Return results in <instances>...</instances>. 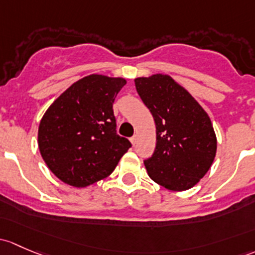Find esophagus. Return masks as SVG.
<instances>
[{
  "mask_svg": "<svg viewBox=\"0 0 255 255\" xmlns=\"http://www.w3.org/2000/svg\"><path fill=\"white\" fill-rule=\"evenodd\" d=\"M136 141H138V136H136V135L132 136V138H130V143H132V145H133V146H135Z\"/></svg>",
  "mask_w": 255,
  "mask_h": 255,
  "instance_id": "1",
  "label": "esophagus"
}]
</instances>
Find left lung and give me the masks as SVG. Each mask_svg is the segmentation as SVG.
I'll return each mask as SVG.
<instances>
[{
    "label": "left lung",
    "instance_id": "1",
    "mask_svg": "<svg viewBox=\"0 0 255 255\" xmlns=\"http://www.w3.org/2000/svg\"><path fill=\"white\" fill-rule=\"evenodd\" d=\"M134 83L156 126V148L144 161L149 177L170 191L192 188L215 159L218 140L210 117L167 74L139 77Z\"/></svg>",
    "mask_w": 255,
    "mask_h": 255
}]
</instances>
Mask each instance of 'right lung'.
I'll list each match as a JSON object with an SVG mask.
<instances>
[{
    "instance_id": "1",
    "label": "right lung",
    "mask_w": 255,
    "mask_h": 255,
    "mask_svg": "<svg viewBox=\"0 0 255 255\" xmlns=\"http://www.w3.org/2000/svg\"><path fill=\"white\" fill-rule=\"evenodd\" d=\"M125 78L90 74L61 94L42 116L37 130L40 154L58 179L77 188L112 173L130 148L116 134L115 98Z\"/></svg>"
}]
</instances>
